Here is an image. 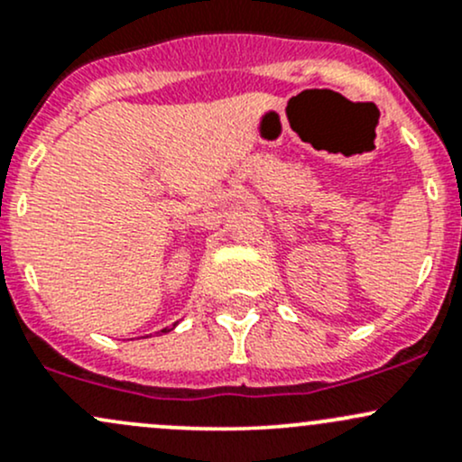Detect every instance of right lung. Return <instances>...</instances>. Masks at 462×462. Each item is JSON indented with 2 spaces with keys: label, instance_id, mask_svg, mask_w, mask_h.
I'll return each mask as SVG.
<instances>
[{
  "label": "right lung",
  "instance_id": "right-lung-1",
  "mask_svg": "<svg viewBox=\"0 0 462 462\" xmlns=\"http://www.w3.org/2000/svg\"><path fill=\"white\" fill-rule=\"evenodd\" d=\"M173 326H176V324H173ZM173 326H171V328H173ZM171 328H162V330H161V332H170V330H171Z\"/></svg>",
  "mask_w": 462,
  "mask_h": 462
}]
</instances>
